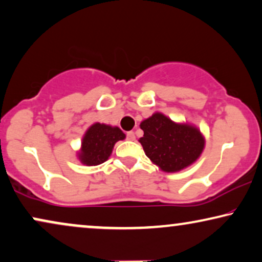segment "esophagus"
Here are the masks:
<instances>
[{
  "mask_svg": "<svg viewBox=\"0 0 262 262\" xmlns=\"http://www.w3.org/2000/svg\"><path fill=\"white\" fill-rule=\"evenodd\" d=\"M135 138H136L135 132H132V131L126 132V139H128V141H135Z\"/></svg>",
  "mask_w": 262,
  "mask_h": 262,
  "instance_id": "34e87169",
  "label": "esophagus"
}]
</instances>
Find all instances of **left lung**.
<instances>
[{
    "instance_id": "1",
    "label": "left lung",
    "mask_w": 262,
    "mask_h": 262,
    "mask_svg": "<svg viewBox=\"0 0 262 262\" xmlns=\"http://www.w3.org/2000/svg\"><path fill=\"white\" fill-rule=\"evenodd\" d=\"M143 137L139 138L145 155L165 172H177L198 160L205 139L198 128L173 123L161 113L142 121Z\"/></svg>"
}]
</instances>
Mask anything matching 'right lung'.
Returning <instances> with one entry per match:
<instances>
[{"label":"right lung","mask_w":262,"mask_h":262,"mask_svg":"<svg viewBox=\"0 0 262 262\" xmlns=\"http://www.w3.org/2000/svg\"><path fill=\"white\" fill-rule=\"evenodd\" d=\"M125 138L119 127L96 123L89 127L81 142L79 160L86 166H96L108 160L114 144Z\"/></svg>","instance_id":"right-lung-1"}]
</instances>
